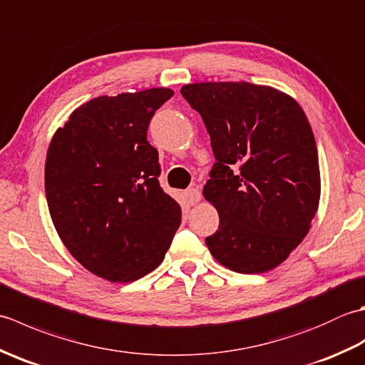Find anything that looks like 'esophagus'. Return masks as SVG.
<instances>
[{
  "mask_svg": "<svg viewBox=\"0 0 365 365\" xmlns=\"http://www.w3.org/2000/svg\"><path fill=\"white\" fill-rule=\"evenodd\" d=\"M185 197H187L188 204L195 205V204H197V202H199L200 197H202V195H200L199 188H188L187 191H185Z\"/></svg>",
  "mask_w": 365,
  "mask_h": 365,
  "instance_id": "34e87169",
  "label": "esophagus"
}]
</instances>
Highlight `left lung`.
<instances>
[{
  "mask_svg": "<svg viewBox=\"0 0 365 365\" xmlns=\"http://www.w3.org/2000/svg\"><path fill=\"white\" fill-rule=\"evenodd\" d=\"M180 92L202 118L216 160L204 187L220 213L208 250L237 273L276 268L319 208V153L304 111L284 92L246 81L185 84Z\"/></svg>",
  "mask_w": 365,
  "mask_h": 365,
  "instance_id": "8db88e82",
  "label": "left lung"
}]
</instances>
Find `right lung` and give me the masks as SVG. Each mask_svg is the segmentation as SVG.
<instances>
[{"label": "right lung", "mask_w": 365, "mask_h": 365, "mask_svg": "<svg viewBox=\"0 0 365 365\" xmlns=\"http://www.w3.org/2000/svg\"><path fill=\"white\" fill-rule=\"evenodd\" d=\"M166 88L97 97L54 133L45 195L63 243L81 265L111 282L157 268L180 226L182 210L160 187L158 152L147 141Z\"/></svg>", "instance_id": "obj_1"}]
</instances>
